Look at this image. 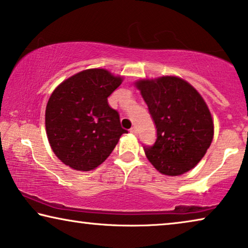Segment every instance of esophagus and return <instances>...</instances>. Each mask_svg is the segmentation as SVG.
<instances>
[{"instance_id":"esophagus-1","label":"esophagus","mask_w":248,"mask_h":248,"mask_svg":"<svg viewBox=\"0 0 248 248\" xmlns=\"http://www.w3.org/2000/svg\"><path fill=\"white\" fill-rule=\"evenodd\" d=\"M131 132V134H134V135H137V129H136V127H132V128H130V130H129Z\"/></svg>"}]
</instances>
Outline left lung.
<instances>
[{
    "instance_id": "8db88e82",
    "label": "left lung",
    "mask_w": 248,
    "mask_h": 248,
    "mask_svg": "<svg viewBox=\"0 0 248 248\" xmlns=\"http://www.w3.org/2000/svg\"><path fill=\"white\" fill-rule=\"evenodd\" d=\"M157 129L153 146L143 147L158 171L179 176L194 168L212 143L214 123L196 89L178 77L166 76L136 82Z\"/></svg>"
}]
</instances>
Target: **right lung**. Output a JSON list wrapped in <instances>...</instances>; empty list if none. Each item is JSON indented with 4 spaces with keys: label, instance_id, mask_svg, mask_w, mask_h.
<instances>
[{
    "label": "right lung",
    "instance_id": "obj_1",
    "mask_svg": "<svg viewBox=\"0 0 248 248\" xmlns=\"http://www.w3.org/2000/svg\"><path fill=\"white\" fill-rule=\"evenodd\" d=\"M123 82L105 69L70 77L52 92L46 109V129L53 153L64 165L89 171L101 165L127 130L108 97Z\"/></svg>",
    "mask_w": 248,
    "mask_h": 248
}]
</instances>
